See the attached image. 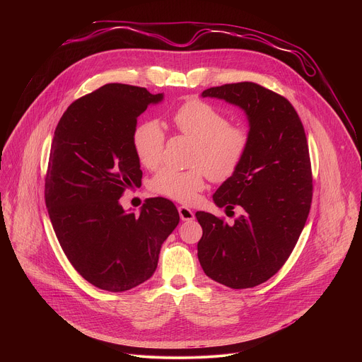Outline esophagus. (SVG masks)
I'll list each match as a JSON object with an SVG mask.
<instances>
[{
  "label": "esophagus",
  "mask_w": 362,
  "mask_h": 362,
  "mask_svg": "<svg viewBox=\"0 0 362 362\" xmlns=\"http://www.w3.org/2000/svg\"><path fill=\"white\" fill-rule=\"evenodd\" d=\"M179 215L182 221H193L194 219V214L186 208V206H179Z\"/></svg>",
  "instance_id": "esophagus-1"
}]
</instances>
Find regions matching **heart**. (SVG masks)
I'll return each mask as SVG.
<instances>
[{
  "label": "heart",
  "instance_id": "1",
  "mask_svg": "<svg viewBox=\"0 0 362 362\" xmlns=\"http://www.w3.org/2000/svg\"><path fill=\"white\" fill-rule=\"evenodd\" d=\"M172 122L179 133L194 141L189 170L163 168L151 179V190L169 199L190 203L204 187V177L223 182L233 176L242 165L247 148L249 133L239 124H229L228 117L202 100H190L173 115ZM165 130L156 120L139 123L132 143L139 162L154 169L163 156Z\"/></svg>",
  "mask_w": 362,
  "mask_h": 362
}]
</instances>
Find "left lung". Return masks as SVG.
Wrapping results in <instances>:
<instances>
[{"label": "left lung", "mask_w": 362, "mask_h": 362, "mask_svg": "<svg viewBox=\"0 0 362 362\" xmlns=\"http://www.w3.org/2000/svg\"><path fill=\"white\" fill-rule=\"evenodd\" d=\"M240 107L249 122V148L233 176L215 192L219 208L243 209L233 225L196 212L203 235L197 257L204 274L232 289L261 285L292 253L313 200V170L302 122L291 103L259 84L211 87Z\"/></svg>", "instance_id": "obj_1"}]
</instances>
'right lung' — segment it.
Wrapping results in <instances>:
<instances>
[{"instance_id": "obj_1", "label": "right lung", "mask_w": 362, "mask_h": 362, "mask_svg": "<svg viewBox=\"0 0 362 362\" xmlns=\"http://www.w3.org/2000/svg\"><path fill=\"white\" fill-rule=\"evenodd\" d=\"M162 100L143 87L106 84L71 103L51 143L44 190L51 225L74 269L103 291L147 281L180 221L165 197L147 199L139 215L119 202L141 185L132 143L137 117Z\"/></svg>"}]
</instances>
